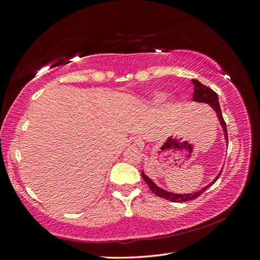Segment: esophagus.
<instances>
[{
  "label": "esophagus",
  "mask_w": 260,
  "mask_h": 260,
  "mask_svg": "<svg viewBox=\"0 0 260 260\" xmlns=\"http://www.w3.org/2000/svg\"><path fill=\"white\" fill-rule=\"evenodd\" d=\"M141 144H142V141L139 139V137H132V139L128 141L129 147H140Z\"/></svg>",
  "instance_id": "obj_1"
}]
</instances>
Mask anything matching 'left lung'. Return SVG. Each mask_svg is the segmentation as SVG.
<instances>
[{
  "label": "left lung",
  "mask_w": 260,
  "mask_h": 260,
  "mask_svg": "<svg viewBox=\"0 0 260 260\" xmlns=\"http://www.w3.org/2000/svg\"><path fill=\"white\" fill-rule=\"evenodd\" d=\"M193 85H194V92H193V101L194 102H199V103H207V104H210L211 105V107L215 110V113H217L218 115V118L220 120V123H221V126L223 128V132H224V137L225 140L228 141V133H227V125H225V121L222 117V113H221V108H220V105H219V99H218V95L217 92L213 91L211 88H209L207 86L202 85L200 81H198L197 79H193L192 80ZM220 174H221V172H220L218 174L217 178H215L211 183H210L209 185L204 186L203 189H201L200 191L198 192H193V193H187V194H175V193H171V192H168L165 191L163 189H161V187H158L154 182L148 178V176H146L144 174V172L142 171V176L143 179H144V181L146 182V184L148 185V187H150L151 191L154 193V194H156L157 197L162 198V199H165V200H169V201H172V202H186V201H191L193 200V199H197L199 196H201V193H203L204 191H206L209 186H211L215 181H217L219 179Z\"/></svg>",
  "instance_id": "1"
}]
</instances>
